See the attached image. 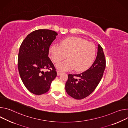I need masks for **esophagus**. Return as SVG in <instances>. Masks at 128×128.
<instances>
[{"instance_id":"obj_1","label":"esophagus","mask_w":128,"mask_h":128,"mask_svg":"<svg viewBox=\"0 0 128 128\" xmlns=\"http://www.w3.org/2000/svg\"><path fill=\"white\" fill-rule=\"evenodd\" d=\"M61 73H62V72H60V70H57V75H58V76H59Z\"/></svg>"}]
</instances>
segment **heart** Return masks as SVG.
Returning a JSON list of instances; mask_svg holds the SVG:
<instances>
[{"mask_svg":"<svg viewBox=\"0 0 128 128\" xmlns=\"http://www.w3.org/2000/svg\"><path fill=\"white\" fill-rule=\"evenodd\" d=\"M53 62L58 63L66 57L68 59L56 64L62 71L75 68L77 72L83 71L92 62L96 54V48L92 42L77 37L68 38L61 42L60 45L55 44L49 49Z\"/></svg>","mask_w":128,"mask_h":128,"instance_id":"b5f03b06","label":"heart"}]
</instances>
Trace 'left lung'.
Here are the masks:
<instances>
[{
    "label": "left lung",
    "instance_id": "obj_1",
    "mask_svg": "<svg viewBox=\"0 0 128 128\" xmlns=\"http://www.w3.org/2000/svg\"><path fill=\"white\" fill-rule=\"evenodd\" d=\"M106 67V60L102 47L98 45L97 56L92 66L79 74H68L65 88L72 98L81 100L90 94L100 83Z\"/></svg>",
    "mask_w": 128,
    "mask_h": 128
}]
</instances>
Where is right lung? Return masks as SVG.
<instances>
[{
	"mask_svg": "<svg viewBox=\"0 0 128 128\" xmlns=\"http://www.w3.org/2000/svg\"><path fill=\"white\" fill-rule=\"evenodd\" d=\"M58 34L49 30H36L27 36L20 47L19 74L26 88L34 94L47 92L57 76L56 68L48 56L50 46ZM44 69L49 70L44 72Z\"/></svg>",
	"mask_w": 128,
	"mask_h": 128,
	"instance_id": "obj_1",
	"label": "right lung"
}]
</instances>
